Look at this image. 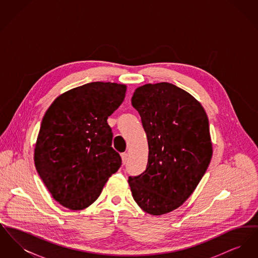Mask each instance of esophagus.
<instances>
[{"instance_id":"34e87169","label":"esophagus","mask_w":258,"mask_h":258,"mask_svg":"<svg viewBox=\"0 0 258 258\" xmlns=\"http://www.w3.org/2000/svg\"><path fill=\"white\" fill-rule=\"evenodd\" d=\"M121 158H122L123 164H126L127 160H128V158H127V154H126V153H122V154H121Z\"/></svg>"}]
</instances>
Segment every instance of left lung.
I'll list each match as a JSON object with an SVG mask.
<instances>
[{"label":"left lung","instance_id":"1","mask_svg":"<svg viewBox=\"0 0 258 258\" xmlns=\"http://www.w3.org/2000/svg\"><path fill=\"white\" fill-rule=\"evenodd\" d=\"M132 104L147 135L146 170L130 176L133 197L154 216L180 207L195 191L212 158L206 112L196 98L171 83L135 90Z\"/></svg>","mask_w":258,"mask_h":258}]
</instances>
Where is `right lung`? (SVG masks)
I'll list each match as a JSON object with an SVG mask.
<instances>
[{
	"label": "right lung",
	"instance_id": "right-lung-1",
	"mask_svg": "<svg viewBox=\"0 0 258 258\" xmlns=\"http://www.w3.org/2000/svg\"><path fill=\"white\" fill-rule=\"evenodd\" d=\"M125 91L117 83H88L58 97L46 111L35 165L51 196L63 207L90 206L121 167L107 119L122 104Z\"/></svg>",
	"mask_w": 258,
	"mask_h": 258
}]
</instances>
